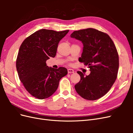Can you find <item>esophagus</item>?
<instances>
[{
  "instance_id": "esophagus-1",
  "label": "esophagus",
  "mask_w": 133,
  "mask_h": 133,
  "mask_svg": "<svg viewBox=\"0 0 133 133\" xmlns=\"http://www.w3.org/2000/svg\"><path fill=\"white\" fill-rule=\"evenodd\" d=\"M74 70L71 69H68V73H74Z\"/></svg>"
}]
</instances>
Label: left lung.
I'll use <instances>...</instances> for the list:
<instances>
[{
	"label": "left lung",
	"instance_id": "left-lung-1",
	"mask_svg": "<svg viewBox=\"0 0 133 133\" xmlns=\"http://www.w3.org/2000/svg\"><path fill=\"white\" fill-rule=\"evenodd\" d=\"M70 37L83 43L79 61L88 65L90 71L86 76L77 71L80 80L75 89L84 99L97 100L109 91L117 78L119 55L116 46L107 33L93 28L74 31Z\"/></svg>",
	"mask_w": 133,
	"mask_h": 133
}]
</instances>
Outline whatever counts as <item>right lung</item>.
I'll use <instances>...</instances> for the list:
<instances>
[{
    "label": "right lung",
    "mask_w": 133,
    "mask_h": 133,
    "mask_svg": "<svg viewBox=\"0 0 133 133\" xmlns=\"http://www.w3.org/2000/svg\"><path fill=\"white\" fill-rule=\"evenodd\" d=\"M68 31L41 29L27 37L20 46L16 68L20 80L34 97L49 98L57 90L60 80L67 74L65 68H49L46 62L55 57L60 41Z\"/></svg>",
    "instance_id": "1"
}]
</instances>
